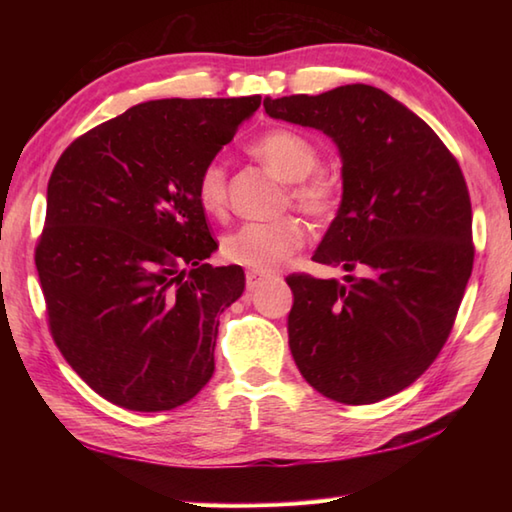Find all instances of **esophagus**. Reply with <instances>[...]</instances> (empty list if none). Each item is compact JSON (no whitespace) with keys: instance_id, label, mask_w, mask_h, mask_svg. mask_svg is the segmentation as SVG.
<instances>
[{"instance_id":"34e87169","label":"esophagus","mask_w":512,"mask_h":512,"mask_svg":"<svg viewBox=\"0 0 512 512\" xmlns=\"http://www.w3.org/2000/svg\"><path fill=\"white\" fill-rule=\"evenodd\" d=\"M266 281V275L259 273V270H248L246 273V288L248 290H257Z\"/></svg>"}]
</instances>
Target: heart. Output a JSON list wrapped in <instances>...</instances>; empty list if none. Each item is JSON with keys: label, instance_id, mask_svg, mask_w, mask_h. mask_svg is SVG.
<instances>
[{"label": "heart", "instance_id": "obj_1", "mask_svg": "<svg viewBox=\"0 0 512 512\" xmlns=\"http://www.w3.org/2000/svg\"><path fill=\"white\" fill-rule=\"evenodd\" d=\"M250 154L275 173L279 180L288 182V198L299 211L323 220L339 202L336 182L325 171H319V149L306 136L290 129H273L259 136L248 147ZM195 195L202 209L209 215H220L226 209V171L222 162L204 165ZM303 244V226L292 215L277 217L273 222H246L222 237V257L226 262L248 266L253 270L279 268Z\"/></svg>", "mask_w": 512, "mask_h": 512}]
</instances>
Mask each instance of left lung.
I'll return each mask as SVG.
<instances>
[{
    "label": "left lung",
    "mask_w": 512,
    "mask_h": 512,
    "mask_svg": "<svg viewBox=\"0 0 512 512\" xmlns=\"http://www.w3.org/2000/svg\"><path fill=\"white\" fill-rule=\"evenodd\" d=\"M264 107L330 136L343 162L339 213L312 259L350 275L286 279L292 358L325 398L372 405L427 372L451 334L475 255L462 169L420 116L372 85L266 96Z\"/></svg>",
    "instance_id": "8db88e82"
}]
</instances>
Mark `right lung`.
Returning a JSON list of instances; mask_svg holds the SVG:
<instances>
[{
  "label": "right lung",
  "mask_w": 512,
  "mask_h": 512,
  "mask_svg": "<svg viewBox=\"0 0 512 512\" xmlns=\"http://www.w3.org/2000/svg\"><path fill=\"white\" fill-rule=\"evenodd\" d=\"M262 105L162 99L129 107L63 151L35 264L52 339L96 394L129 411L189 402L215 369L220 314L244 270L217 242L195 184Z\"/></svg>",
  "instance_id": "add662e5"
}]
</instances>
